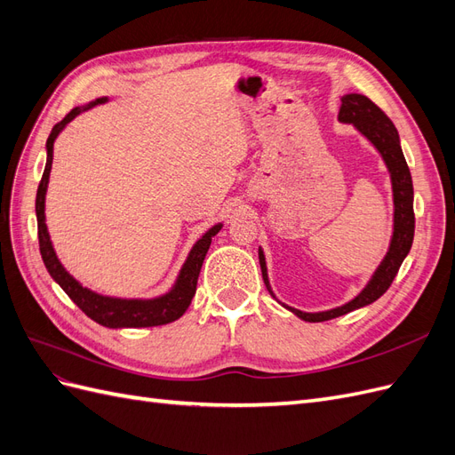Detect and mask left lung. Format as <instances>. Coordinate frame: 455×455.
<instances>
[{"label": "left lung", "mask_w": 455, "mask_h": 455, "mask_svg": "<svg viewBox=\"0 0 455 455\" xmlns=\"http://www.w3.org/2000/svg\"><path fill=\"white\" fill-rule=\"evenodd\" d=\"M338 119L341 123H353V125L378 148L385 164H387V169L391 172V182H393L395 231H393V239H391L387 256L383 258L379 267L374 273V277H371V281L366 284L364 291L355 299H351L349 304L330 309V311H323V313H304L283 304L286 309H291L294 315L299 316V319H304L307 323H323V321L336 319V316H341L349 311L371 304V301H376L379 296L387 292V288L391 286L398 269L403 266L404 258L411 249V241H414V229H416L414 186H411V174L406 164L401 140H398V132L393 125V121L385 116V112L379 106H376L364 94L343 96ZM258 256H259L261 277H264L267 291L273 296L269 281H267L266 258L261 249L258 251Z\"/></svg>", "instance_id": "left-lung-1"}]
</instances>
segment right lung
Listing matches in <instances>:
<instances>
[{"label":"right lung","mask_w":455,"mask_h":455,"mask_svg":"<svg viewBox=\"0 0 455 455\" xmlns=\"http://www.w3.org/2000/svg\"><path fill=\"white\" fill-rule=\"evenodd\" d=\"M100 102H106V99H99L85 108H74L70 114H68L60 123H57V125L52 127V131L49 134L47 164H45L44 176H41V182L37 186V196H36L39 252H41V258H44V264H45L51 277L60 284L62 291L70 296L74 304L94 323H99L108 328H148V326L169 324L176 319H180V316L186 313V309L189 307L191 298L196 296L203 259H204L206 252H209L212 237L220 229H222V224L211 228L196 243L172 291L161 298H156V299H117V298H106L100 294H94L89 291V288L81 286L72 277V275L62 267L57 254H54V251H52L49 231L45 226V191H47L49 172H51V164H52V144H54V139L59 136V132L64 129L66 123H70L76 116L84 112V109H89L91 106L100 104Z\"/></svg>","instance_id":"1"}]
</instances>
